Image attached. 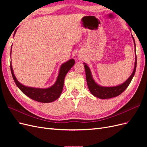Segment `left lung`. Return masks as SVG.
I'll list each match as a JSON object with an SVG mask.
<instances>
[{
    "label": "left lung",
    "mask_w": 147,
    "mask_h": 147,
    "mask_svg": "<svg viewBox=\"0 0 147 147\" xmlns=\"http://www.w3.org/2000/svg\"><path fill=\"white\" fill-rule=\"evenodd\" d=\"M133 40L134 42L135 45V50H136V43L134 42V38L132 36ZM84 69H85V72H86V82L89 90H90L91 94L94 96L96 97H98L99 99H110L112 98V97H116L121 94V93L126 90L130 84L133 77L134 76V74L136 70V65H137V56L136 53V61H135V65H134V69L133 70V72L132 73L131 76L129 77L127 80L123 83V84H120V85L117 86H112V87H104L101 86L99 84H97L94 80L92 78L91 70L90 68L88 67L86 64L84 63Z\"/></svg>",
    "instance_id": "1"
}]
</instances>
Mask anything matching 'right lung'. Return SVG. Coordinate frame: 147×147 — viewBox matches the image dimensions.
I'll return each mask as SVG.
<instances>
[{
  "instance_id": "add662e5",
  "label": "right lung",
  "mask_w": 147,
  "mask_h": 147,
  "mask_svg": "<svg viewBox=\"0 0 147 147\" xmlns=\"http://www.w3.org/2000/svg\"><path fill=\"white\" fill-rule=\"evenodd\" d=\"M74 64V59H71L67 61L66 63L62 64L59 69L58 77H57V80L55 83L52 86L45 89L31 88L23 85L16 80L14 73H13L11 64H10V69L13 78L16 84L25 95L35 101L43 102V103H49V102L55 101L59 97L62 91H63L65 75L72 68Z\"/></svg>"
}]
</instances>
